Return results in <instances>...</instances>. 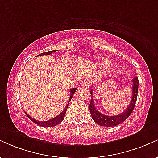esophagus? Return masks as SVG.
Returning a JSON list of instances; mask_svg holds the SVG:
<instances>
[{
    "instance_id": "obj_1",
    "label": "esophagus",
    "mask_w": 158,
    "mask_h": 158,
    "mask_svg": "<svg viewBox=\"0 0 158 158\" xmlns=\"http://www.w3.org/2000/svg\"><path fill=\"white\" fill-rule=\"evenodd\" d=\"M81 85H83L85 87H88V88H90V85H92V80L90 78H87V79H85V80L82 81Z\"/></svg>"
}]
</instances>
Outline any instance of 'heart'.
<instances>
[{
	"label": "heart",
	"instance_id": "obj_1",
	"mask_svg": "<svg viewBox=\"0 0 158 158\" xmlns=\"http://www.w3.org/2000/svg\"><path fill=\"white\" fill-rule=\"evenodd\" d=\"M102 65H103V66H105V67H108L110 65V62L108 61H103Z\"/></svg>",
	"mask_w": 158,
	"mask_h": 158
}]
</instances>
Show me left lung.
<instances>
[{"label":"left lung","instance_id":"left-lung-1","mask_svg":"<svg viewBox=\"0 0 158 158\" xmlns=\"http://www.w3.org/2000/svg\"><path fill=\"white\" fill-rule=\"evenodd\" d=\"M132 98L131 102H130L129 106H128V108L125 110V111H123V113L118 115L116 116H107L99 112L98 109H97L94 105V99H93V90H91L90 91V103L89 105L90 108V112L91 114L92 119H94V121L95 123H97L98 125L102 126H106V127H111V126H115L117 125L120 124L123 122H124L126 119L128 118L131 114L133 111L134 108L135 106L136 101H137V93H138V86H139V80L138 78L135 77V79L132 80Z\"/></svg>","mask_w":158,"mask_h":158}]
</instances>
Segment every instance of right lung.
<instances>
[{
	"label": "right lung",
	"instance_id": "1",
	"mask_svg": "<svg viewBox=\"0 0 158 158\" xmlns=\"http://www.w3.org/2000/svg\"><path fill=\"white\" fill-rule=\"evenodd\" d=\"M56 50H52V51H48V52H42V53L39 54V55H38L39 56H44V55H50V54L52 53V52H56ZM76 90H77V88H72V89L70 90V97H69V101L68 102V104H67L66 107H65L64 110H63L62 112L60 114H59L58 116H56V117H54V118H52L51 119H50V120H48V121H39V120H36L34 118H32V117H30V115H29L28 114H27V112H25L24 110V113L26 114V115L27 116V117H28L29 119H30V120L32 121L34 123H35V124L39 125V126H41V127H53V126H57V125H59V123L62 122L63 120H64V115H65V113H66L67 111V109H68V104L69 102H70V100H71L72 97H73L74 93L76 92Z\"/></svg>",
	"mask_w": 158,
	"mask_h": 158
}]
</instances>
